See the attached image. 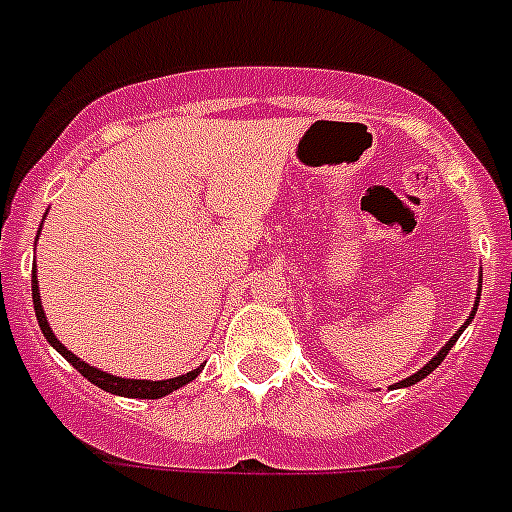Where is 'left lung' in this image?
Here are the masks:
<instances>
[{
    "label": "left lung",
    "instance_id": "left-lung-1",
    "mask_svg": "<svg viewBox=\"0 0 512 512\" xmlns=\"http://www.w3.org/2000/svg\"><path fill=\"white\" fill-rule=\"evenodd\" d=\"M479 291H482V283H479ZM476 307H479V294H476V304H474V312H471V317H468V320H466V325H468V322H471V320H474V315H476ZM466 325H463V328H466ZM463 328H461V330H458V333H455V336H453V338H450V341H448V343H445V346H442V349H440V351H437V356H432V362H427V364H424V367H422V369H419V372H414V375H411V377H406V380H401V382H395L393 388H409V385H416V382H419V380H424V377H427V375H429V372H435V369H437V364H440V362H442V359H445V356H448V351H450V349H453V346H455V341H458V338H461Z\"/></svg>",
    "mask_w": 512,
    "mask_h": 512
}]
</instances>
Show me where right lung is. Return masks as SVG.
Listing matches in <instances>:
<instances>
[{
    "mask_svg": "<svg viewBox=\"0 0 512 512\" xmlns=\"http://www.w3.org/2000/svg\"><path fill=\"white\" fill-rule=\"evenodd\" d=\"M30 289H33V307H36L38 325H41V333H44L46 341H49L51 346H54V349H57L59 354H62L64 359H67V362H70L72 367H75L77 372L85 377V380H90L93 385H98L101 390H106V393L124 395V398H163V395L174 393V390H179L182 385L192 382L197 375H200V372H203V367H197V369H192V372H187V375L153 382V380H127V377L109 375V372H101V369L90 367V364H85L83 359H77L72 351H67V346H64V343H59L57 336H54V330L49 328L46 312H44V307H41V296H38L36 270H33V283H30Z\"/></svg>",
    "mask_w": 512,
    "mask_h": 512,
    "instance_id": "obj_1",
    "label": "right lung"
}]
</instances>
